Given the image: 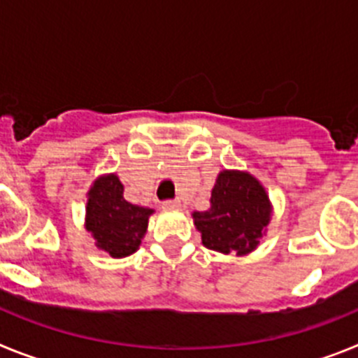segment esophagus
<instances>
[{
  "mask_svg": "<svg viewBox=\"0 0 358 358\" xmlns=\"http://www.w3.org/2000/svg\"><path fill=\"white\" fill-rule=\"evenodd\" d=\"M161 206H163V210H177V208L181 206V202H179V201H164Z\"/></svg>",
  "mask_w": 358,
  "mask_h": 358,
  "instance_id": "34e87169",
  "label": "esophagus"
}]
</instances>
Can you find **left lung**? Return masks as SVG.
I'll use <instances>...</instances> for the list:
<instances>
[{"mask_svg": "<svg viewBox=\"0 0 358 358\" xmlns=\"http://www.w3.org/2000/svg\"><path fill=\"white\" fill-rule=\"evenodd\" d=\"M210 202L208 211H194L202 243L224 255L243 256L255 251L273 213L262 182L248 172L222 170L211 189Z\"/></svg>", "mask_w": 358, "mask_h": 358, "instance_id": "8db88e82", "label": "left lung"}]
</instances>
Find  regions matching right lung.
<instances>
[{"label":"right lung","instance_id":"obj_1","mask_svg":"<svg viewBox=\"0 0 358 358\" xmlns=\"http://www.w3.org/2000/svg\"><path fill=\"white\" fill-rule=\"evenodd\" d=\"M154 210L123 199V185L116 173L98 177L87 194L85 229L94 245L113 258H125L140 248Z\"/></svg>","mask_w":358,"mask_h":358}]
</instances>
